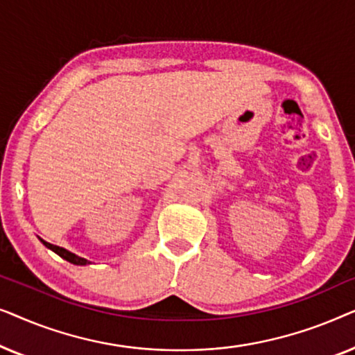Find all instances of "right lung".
I'll return each mask as SVG.
<instances>
[{
	"label": "right lung",
	"instance_id": "add662e5",
	"mask_svg": "<svg viewBox=\"0 0 355 355\" xmlns=\"http://www.w3.org/2000/svg\"><path fill=\"white\" fill-rule=\"evenodd\" d=\"M42 242L48 247V249H51L53 252H55V254L60 255L61 259L71 261V263H74V265H87V263H89V261H87L85 259H82V257H77L74 254H71V252H67L66 249H62V247L53 245V244H50V242H45V241H42Z\"/></svg>",
	"mask_w": 355,
	"mask_h": 355
}]
</instances>
